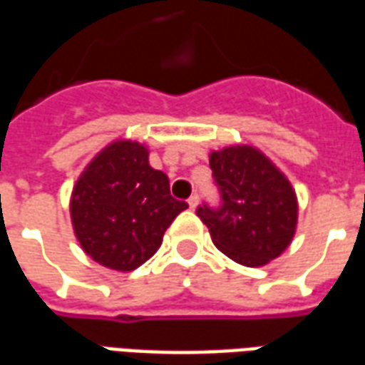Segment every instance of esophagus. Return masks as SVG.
Here are the masks:
<instances>
[{
	"label": "esophagus",
	"instance_id": "obj_1",
	"mask_svg": "<svg viewBox=\"0 0 365 365\" xmlns=\"http://www.w3.org/2000/svg\"><path fill=\"white\" fill-rule=\"evenodd\" d=\"M187 203H190L191 209H195V207H197V203H199V195H197V193H193V195H191V197L187 199Z\"/></svg>",
	"mask_w": 365,
	"mask_h": 365
}]
</instances>
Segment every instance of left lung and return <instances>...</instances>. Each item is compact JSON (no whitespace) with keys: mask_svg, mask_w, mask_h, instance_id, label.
<instances>
[{"mask_svg":"<svg viewBox=\"0 0 365 365\" xmlns=\"http://www.w3.org/2000/svg\"><path fill=\"white\" fill-rule=\"evenodd\" d=\"M219 203L203 201L197 217L215 246L242 266H264L289 246L297 199L285 175L252 146H232L209 158Z\"/></svg>","mask_w":365,"mask_h":365,"instance_id":"8db88e82","label":"left lung"}]
</instances>
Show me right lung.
Returning a JSON list of instances; mask_svg holds the SVG:
<instances>
[{
    "mask_svg": "<svg viewBox=\"0 0 365 365\" xmlns=\"http://www.w3.org/2000/svg\"><path fill=\"white\" fill-rule=\"evenodd\" d=\"M187 207L170 195V180L148 164L143 144L119 140L80 175L70 213L76 237L101 266L130 272L150 258Z\"/></svg>",
    "mask_w": 365,
    "mask_h": 365,
    "instance_id": "right-lung-1",
    "label": "right lung"
}]
</instances>
